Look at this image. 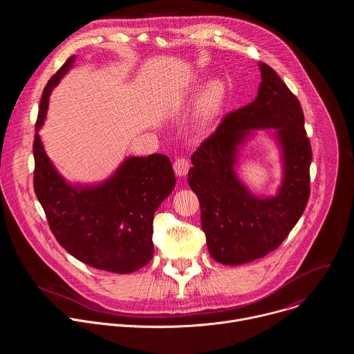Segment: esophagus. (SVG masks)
Listing matches in <instances>:
<instances>
[{
	"label": "esophagus",
	"mask_w": 354,
	"mask_h": 354,
	"mask_svg": "<svg viewBox=\"0 0 354 354\" xmlns=\"http://www.w3.org/2000/svg\"><path fill=\"white\" fill-rule=\"evenodd\" d=\"M174 171L178 176H185L189 171V161L186 158H176L174 162Z\"/></svg>",
	"instance_id": "esophagus-1"
}]
</instances>
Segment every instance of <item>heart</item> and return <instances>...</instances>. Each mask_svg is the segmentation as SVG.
I'll use <instances>...</instances> for the list:
<instances>
[{"label":"heart","mask_w":354,"mask_h":354,"mask_svg":"<svg viewBox=\"0 0 354 354\" xmlns=\"http://www.w3.org/2000/svg\"><path fill=\"white\" fill-rule=\"evenodd\" d=\"M224 96V88L220 81H210L201 91L194 113V127L197 130L207 129L218 115Z\"/></svg>","instance_id":"obj_1"}]
</instances>
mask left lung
Segmentation results:
<instances>
[{
    "label": "left lung",
    "instance_id": "obj_1",
    "mask_svg": "<svg viewBox=\"0 0 354 354\" xmlns=\"http://www.w3.org/2000/svg\"><path fill=\"white\" fill-rule=\"evenodd\" d=\"M262 82L249 105L228 113L190 157L187 183L197 194L201 228L214 261L236 266L263 258L290 234L310 197L311 142L298 99L259 63ZM274 128L283 178L274 196L252 194L234 171L239 149L255 129Z\"/></svg>",
    "mask_w": 354,
    "mask_h": 354
}]
</instances>
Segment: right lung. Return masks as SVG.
<instances>
[{
    "instance_id": "obj_1",
    "label": "right lung",
    "mask_w": 354,
    "mask_h": 354,
    "mask_svg": "<svg viewBox=\"0 0 354 354\" xmlns=\"http://www.w3.org/2000/svg\"><path fill=\"white\" fill-rule=\"evenodd\" d=\"M71 56L43 89L33 141V187L59 243L75 259L99 270L126 274L154 255V213L172 193L176 179L167 156L129 157L106 180L67 182L47 157L39 130L48 97L73 68Z\"/></svg>"
}]
</instances>
